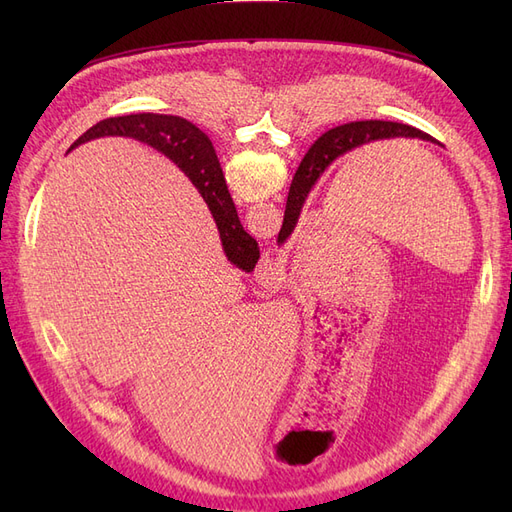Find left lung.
<instances>
[{
  "mask_svg": "<svg viewBox=\"0 0 512 512\" xmlns=\"http://www.w3.org/2000/svg\"><path fill=\"white\" fill-rule=\"evenodd\" d=\"M399 136L433 141L429 134L416 130L412 126H406V123L376 121V119L346 123V126H339V128L329 130L327 134H322L316 141V145L307 151V156L303 158L297 173H294L288 200H286L284 224H282L280 235H277V243H284L292 235L294 226H297V222H299V215H301L307 194L312 192L318 177L324 173V168H327L333 160H337L339 156H344V153L361 147V145L384 141V138H399Z\"/></svg>",
  "mask_w": 512,
  "mask_h": 512,
  "instance_id": "1",
  "label": "left lung"
}]
</instances>
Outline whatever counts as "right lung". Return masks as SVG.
Returning a JSON list of instances; mask_svg holds the SVG:
<instances>
[{"instance_id":"add662e5","label":"right lung","mask_w":512,"mask_h":512,"mask_svg":"<svg viewBox=\"0 0 512 512\" xmlns=\"http://www.w3.org/2000/svg\"><path fill=\"white\" fill-rule=\"evenodd\" d=\"M100 136H130L162 151L164 156L188 173L198 192L203 194L215 226L220 230L224 254L232 265L243 267V262L254 258L258 243L247 235L239 222L235 203H232L226 188L220 160L215 156V149L203 130H198L194 123L183 117L136 113L102 119L94 128L79 136V141L72 147Z\"/></svg>"}]
</instances>
